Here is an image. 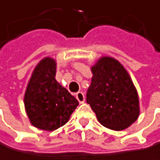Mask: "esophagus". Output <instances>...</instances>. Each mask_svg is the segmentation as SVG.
<instances>
[{
	"label": "esophagus",
	"mask_w": 160,
	"mask_h": 160,
	"mask_svg": "<svg viewBox=\"0 0 160 160\" xmlns=\"http://www.w3.org/2000/svg\"><path fill=\"white\" fill-rule=\"evenodd\" d=\"M76 98L79 102V103H83L85 101V96L82 92H78V93L76 94Z\"/></svg>",
	"instance_id": "esophagus-1"
}]
</instances>
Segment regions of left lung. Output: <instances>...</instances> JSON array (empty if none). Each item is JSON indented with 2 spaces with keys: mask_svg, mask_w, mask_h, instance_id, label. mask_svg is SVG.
<instances>
[{
  "mask_svg": "<svg viewBox=\"0 0 160 160\" xmlns=\"http://www.w3.org/2000/svg\"><path fill=\"white\" fill-rule=\"evenodd\" d=\"M93 74L86 102L98 121L113 131L133 124L140 113L137 90L125 67L110 57H102L91 66Z\"/></svg>",
  "mask_w": 160,
  "mask_h": 160,
  "instance_id": "1",
  "label": "left lung"
}]
</instances>
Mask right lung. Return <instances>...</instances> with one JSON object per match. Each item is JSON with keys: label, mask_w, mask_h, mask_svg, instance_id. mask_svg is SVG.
<instances>
[{"label": "right lung", "mask_w": 160, "mask_h": 160, "mask_svg": "<svg viewBox=\"0 0 160 160\" xmlns=\"http://www.w3.org/2000/svg\"><path fill=\"white\" fill-rule=\"evenodd\" d=\"M56 73V60L49 57L41 59L32 74L24 96L30 124L48 132L65 125L78 106V100L58 82Z\"/></svg>", "instance_id": "1"}]
</instances>
